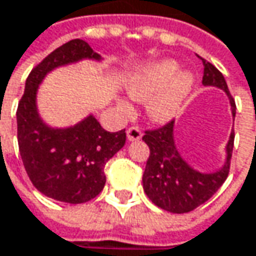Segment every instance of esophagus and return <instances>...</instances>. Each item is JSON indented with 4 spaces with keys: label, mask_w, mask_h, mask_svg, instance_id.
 <instances>
[{
    "label": "esophagus",
    "mask_w": 256,
    "mask_h": 256,
    "mask_svg": "<svg viewBox=\"0 0 256 256\" xmlns=\"http://www.w3.org/2000/svg\"><path fill=\"white\" fill-rule=\"evenodd\" d=\"M128 140H139L142 138V130L138 126H132L128 128Z\"/></svg>",
    "instance_id": "obj_1"
}]
</instances>
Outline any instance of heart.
I'll return each instance as SVG.
<instances>
[{
	"mask_svg": "<svg viewBox=\"0 0 256 256\" xmlns=\"http://www.w3.org/2000/svg\"><path fill=\"white\" fill-rule=\"evenodd\" d=\"M190 84L192 78L188 73L177 74L176 62L162 61L133 82L130 84V94L134 100L144 101L158 93L150 104V114L152 118L164 122L178 112ZM122 106L128 108L124 102H122Z\"/></svg>",
	"mask_w": 256,
	"mask_h": 256,
	"instance_id": "obj_1",
	"label": "heart"
}]
</instances>
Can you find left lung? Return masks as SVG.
<instances>
[{"mask_svg": "<svg viewBox=\"0 0 256 256\" xmlns=\"http://www.w3.org/2000/svg\"><path fill=\"white\" fill-rule=\"evenodd\" d=\"M199 57V56H198ZM204 64L202 83L205 86L221 88L232 101V112L236 116V104L230 95L221 72L210 61L199 57ZM174 122L164 126L145 130L142 140L150 146V156L142 177L144 190L152 202L174 214L190 212L212 196L226 182L230 172V160L234 145V132L227 144V160L218 172L204 174L186 164L174 146Z\"/></svg>", "mask_w": 256, "mask_h": 256, "instance_id": "obj_1", "label": "left lung"}]
</instances>
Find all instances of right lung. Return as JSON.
Returning <instances> with one entry per match:
<instances>
[{
    "label": "right lung",
    "mask_w": 256,
    "mask_h": 256,
    "mask_svg": "<svg viewBox=\"0 0 256 256\" xmlns=\"http://www.w3.org/2000/svg\"><path fill=\"white\" fill-rule=\"evenodd\" d=\"M82 58L100 60L88 42L73 39L48 54L30 72L17 106V140L24 170L45 196L83 204L104 189V167L126 144V132L101 128L94 116L68 128H48L36 110L39 83L52 68Z\"/></svg>",
    "instance_id": "1"
}]
</instances>
